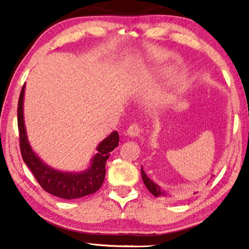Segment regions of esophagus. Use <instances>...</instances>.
I'll return each instance as SVG.
<instances>
[{"label": "esophagus", "instance_id": "esophagus-1", "mask_svg": "<svg viewBox=\"0 0 249 249\" xmlns=\"http://www.w3.org/2000/svg\"><path fill=\"white\" fill-rule=\"evenodd\" d=\"M140 133H141V128L137 123H133L127 129V135L130 137H136L140 135Z\"/></svg>", "mask_w": 249, "mask_h": 249}]
</instances>
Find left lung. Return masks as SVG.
I'll return each mask as SVG.
<instances>
[{
    "label": "left lung",
    "instance_id": "1",
    "mask_svg": "<svg viewBox=\"0 0 249 249\" xmlns=\"http://www.w3.org/2000/svg\"><path fill=\"white\" fill-rule=\"evenodd\" d=\"M142 181H144V184L146 185L147 190H148L154 196H156V197H159V196L171 197L172 196V195L169 191L162 189L160 185H158L157 183L154 182V181L150 178H148L146 175V172L144 171V169H142Z\"/></svg>",
    "mask_w": 249,
    "mask_h": 249
}]
</instances>
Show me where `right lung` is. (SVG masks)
I'll use <instances>...</instances> for the list:
<instances>
[{
	"mask_svg": "<svg viewBox=\"0 0 249 249\" xmlns=\"http://www.w3.org/2000/svg\"><path fill=\"white\" fill-rule=\"evenodd\" d=\"M24 93L25 83L20 91L18 107V124L19 132L20 153L24 162L33 172L37 182L46 192L61 199H79L93 195L103 184L105 178V163L109 153L119 146L120 136L114 130L105 137L96 147V153L91 159L90 166L80 172L61 171L48 166L33 150L28 142L26 126L24 121Z\"/></svg>",
	"mask_w": 249,
	"mask_h": 249,
	"instance_id": "right-lung-1",
	"label": "right lung"
}]
</instances>
